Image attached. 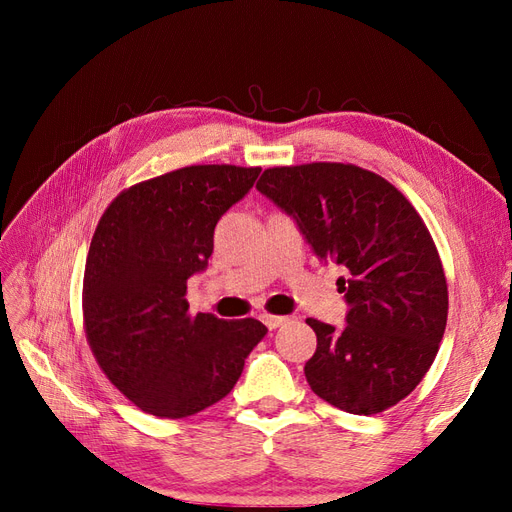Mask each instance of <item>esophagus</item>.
Instances as JSON below:
<instances>
[{
    "label": "esophagus",
    "instance_id": "34e87169",
    "mask_svg": "<svg viewBox=\"0 0 512 512\" xmlns=\"http://www.w3.org/2000/svg\"><path fill=\"white\" fill-rule=\"evenodd\" d=\"M288 320H290L288 316H273V314H262V322H265L271 331H275L277 327H282V324H286Z\"/></svg>",
    "mask_w": 512,
    "mask_h": 512
}]
</instances>
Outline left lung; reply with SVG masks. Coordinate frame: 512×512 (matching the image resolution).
Listing matches in <instances>:
<instances>
[{"label": "left lung", "mask_w": 512, "mask_h": 512, "mask_svg": "<svg viewBox=\"0 0 512 512\" xmlns=\"http://www.w3.org/2000/svg\"><path fill=\"white\" fill-rule=\"evenodd\" d=\"M260 194L292 215L318 258L348 277L346 327L307 318L318 346L305 378L327 404L378 414L408 397L436 359L448 314L442 262L395 185L354 164L267 168Z\"/></svg>", "instance_id": "obj_1"}]
</instances>
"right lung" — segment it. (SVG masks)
I'll list each match as a JSON object with an SVG mask.
<instances>
[{"label": "right lung", "mask_w": 512, "mask_h": 512, "mask_svg": "<svg viewBox=\"0 0 512 512\" xmlns=\"http://www.w3.org/2000/svg\"><path fill=\"white\" fill-rule=\"evenodd\" d=\"M258 175V166H185L123 190L98 222L83 277L85 335L106 378L147 414L183 418L218 404L267 335L254 318L192 316L185 301L215 224Z\"/></svg>", "instance_id": "obj_1"}]
</instances>
